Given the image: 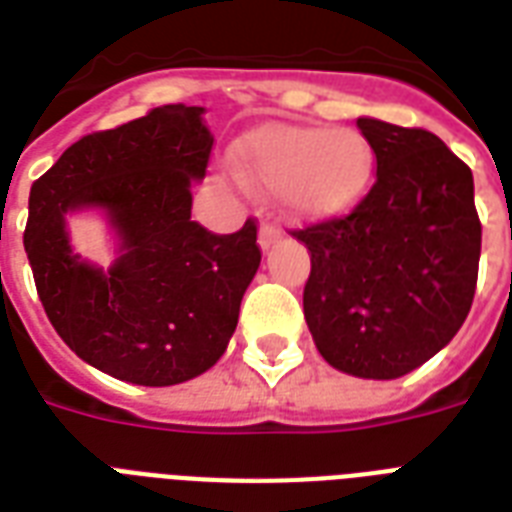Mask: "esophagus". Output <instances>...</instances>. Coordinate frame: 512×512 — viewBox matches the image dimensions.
I'll return each instance as SVG.
<instances>
[{
    "label": "esophagus",
    "instance_id": "34e87169",
    "mask_svg": "<svg viewBox=\"0 0 512 512\" xmlns=\"http://www.w3.org/2000/svg\"><path fill=\"white\" fill-rule=\"evenodd\" d=\"M281 236V228L273 223H263L260 225V233H257V241H260V247L268 249L271 244H276V239Z\"/></svg>",
    "mask_w": 512,
    "mask_h": 512
}]
</instances>
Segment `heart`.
Segmentation results:
<instances>
[{
  "mask_svg": "<svg viewBox=\"0 0 512 512\" xmlns=\"http://www.w3.org/2000/svg\"><path fill=\"white\" fill-rule=\"evenodd\" d=\"M249 188L279 196L297 217H332L364 196L372 177L369 140L350 127L263 124L233 148Z\"/></svg>",
  "mask_w": 512,
  "mask_h": 512,
  "instance_id": "1",
  "label": "heart"
}]
</instances>
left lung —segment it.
<instances>
[{"mask_svg": "<svg viewBox=\"0 0 512 512\" xmlns=\"http://www.w3.org/2000/svg\"><path fill=\"white\" fill-rule=\"evenodd\" d=\"M377 180L350 215L292 236L311 252L303 311L316 348L353 377L396 380L468 319L481 220L473 172L420 127L358 119Z\"/></svg>", "mask_w": 512, "mask_h": 512, "instance_id": "left-lung-1", "label": "left lung"}]
</instances>
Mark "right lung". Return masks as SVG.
Returning <instances> with one entry per match:
<instances>
[{
	"mask_svg": "<svg viewBox=\"0 0 512 512\" xmlns=\"http://www.w3.org/2000/svg\"><path fill=\"white\" fill-rule=\"evenodd\" d=\"M204 108L162 106L66 148L28 196L23 233L47 319L76 356L116 380L177 385L217 364L260 265L257 225L212 233L191 220L207 172ZM98 206L120 236L108 272L67 244L65 215Z\"/></svg>",
	"mask_w": 512,
	"mask_h": 512,
	"instance_id": "1",
	"label": "right lung"
}]
</instances>
